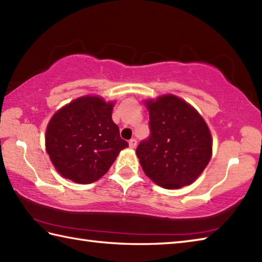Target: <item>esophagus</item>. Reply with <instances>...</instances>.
I'll list each match as a JSON object with an SVG mask.
<instances>
[{
    "instance_id": "1",
    "label": "esophagus",
    "mask_w": 262,
    "mask_h": 262,
    "mask_svg": "<svg viewBox=\"0 0 262 262\" xmlns=\"http://www.w3.org/2000/svg\"><path fill=\"white\" fill-rule=\"evenodd\" d=\"M129 145L131 148H136L137 147V140L136 139H131V140L129 141Z\"/></svg>"
}]
</instances>
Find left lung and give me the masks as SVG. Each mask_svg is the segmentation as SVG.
Here are the masks:
<instances>
[{"mask_svg":"<svg viewBox=\"0 0 262 262\" xmlns=\"http://www.w3.org/2000/svg\"><path fill=\"white\" fill-rule=\"evenodd\" d=\"M150 135L137 148L143 172L165 189L189 185L211 158V135L192 106L173 95L146 101Z\"/></svg>","mask_w":262,"mask_h":262,"instance_id":"1","label":"left lung"}]
</instances>
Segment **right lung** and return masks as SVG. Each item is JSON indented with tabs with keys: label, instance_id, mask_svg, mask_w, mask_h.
<instances>
[{
	"label": "right lung",
	"instance_id": "obj_1",
	"mask_svg": "<svg viewBox=\"0 0 262 262\" xmlns=\"http://www.w3.org/2000/svg\"><path fill=\"white\" fill-rule=\"evenodd\" d=\"M112 103L86 96L52 117L46 130V151L63 178L76 183H93L129 146L112 120Z\"/></svg>",
	"mask_w": 262,
	"mask_h": 262
}]
</instances>
